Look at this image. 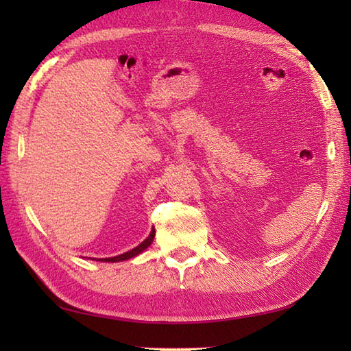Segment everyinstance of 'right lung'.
Returning <instances> with one entry per match:
<instances>
[{
    "label": "right lung",
    "instance_id": "right-lung-1",
    "mask_svg": "<svg viewBox=\"0 0 351 351\" xmlns=\"http://www.w3.org/2000/svg\"><path fill=\"white\" fill-rule=\"evenodd\" d=\"M154 237H155V229H152L151 235H149L143 243H140V244L137 245V247H134L132 250L125 252V253H122V255H117V256H113V258H101V259H96V261H102V263H121V261L131 259V258H134V256H137L138 253H141L145 249H147L149 245L152 244Z\"/></svg>",
    "mask_w": 351,
    "mask_h": 351
}]
</instances>
